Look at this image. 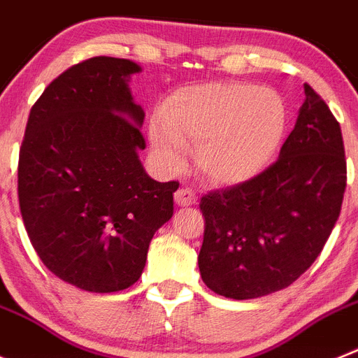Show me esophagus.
Instances as JSON below:
<instances>
[{
	"instance_id": "1",
	"label": "esophagus",
	"mask_w": 358,
	"mask_h": 358,
	"mask_svg": "<svg viewBox=\"0 0 358 358\" xmlns=\"http://www.w3.org/2000/svg\"><path fill=\"white\" fill-rule=\"evenodd\" d=\"M175 201L178 207H189V205H194L198 201V196L191 189H183L182 187V189L175 192Z\"/></svg>"
}]
</instances>
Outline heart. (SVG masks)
I'll return each instance as SVG.
<instances>
[{"label": "heart", "mask_w": 358, "mask_h": 358, "mask_svg": "<svg viewBox=\"0 0 358 358\" xmlns=\"http://www.w3.org/2000/svg\"><path fill=\"white\" fill-rule=\"evenodd\" d=\"M289 108L276 89L219 82L187 87L169 96L150 143L166 171H180L187 146L205 178L235 185L264 171L287 130Z\"/></svg>", "instance_id": "b5f03b06"}]
</instances>
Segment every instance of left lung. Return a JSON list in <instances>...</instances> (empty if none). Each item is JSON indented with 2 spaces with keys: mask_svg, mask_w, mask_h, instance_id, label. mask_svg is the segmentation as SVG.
<instances>
[{
  "mask_svg": "<svg viewBox=\"0 0 358 358\" xmlns=\"http://www.w3.org/2000/svg\"><path fill=\"white\" fill-rule=\"evenodd\" d=\"M344 189L341 127L305 83V103L278 160L199 201L205 231L198 266L205 285L231 299L289 287L323 250L339 219Z\"/></svg>",
  "mask_w": 358,
  "mask_h": 358,
  "instance_id": "1",
  "label": "left lung"
}]
</instances>
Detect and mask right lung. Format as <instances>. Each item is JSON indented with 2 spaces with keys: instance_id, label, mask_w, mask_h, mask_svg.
<instances>
[{
  "instance_id": "right-lung-1",
  "label": "right lung",
  "mask_w": 358,
  "mask_h": 358,
  "mask_svg": "<svg viewBox=\"0 0 358 358\" xmlns=\"http://www.w3.org/2000/svg\"><path fill=\"white\" fill-rule=\"evenodd\" d=\"M127 59L94 57L64 71L30 110L19 150L22 223L44 266L89 292L139 280L155 231L173 215L178 182L150 178L144 110Z\"/></svg>"
}]
</instances>
